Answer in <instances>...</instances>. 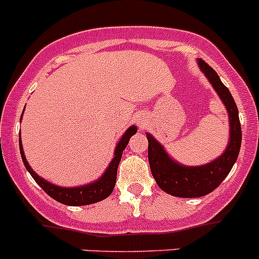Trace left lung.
I'll return each instance as SVG.
<instances>
[{
    "label": "left lung",
    "mask_w": 259,
    "mask_h": 259,
    "mask_svg": "<svg viewBox=\"0 0 259 259\" xmlns=\"http://www.w3.org/2000/svg\"><path fill=\"white\" fill-rule=\"evenodd\" d=\"M197 64L228 111L229 140L224 152L206 164L186 165L173 159L164 147L150 133H147L148 159L155 182L164 192L185 199L201 197L212 192L232 170L242 144L239 112L232 94L207 63L197 58Z\"/></svg>",
    "instance_id": "1"
}]
</instances>
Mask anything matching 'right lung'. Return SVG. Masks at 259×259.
I'll return each instance as SVG.
<instances>
[{
	"instance_id": "obj_1",
	"label": "right lung",
	"mask_w": 259,
	"mask_h": 259,
	"mask_svg": "<svg viewBox=\"0 0 259 259\" xmlns=\"http://www.w3.org/2000/svg\"><path fill=\"white\" fill-rule=\"evenodd\" d=\"M25 110V109H24ZM24 114V111H22ZM22 119V115H21ZM20 119V122H21ZM138 132L137 126L132 125L130 127H127L126 132L122 134V137L120 138L119 142H117L116 147H115L114 152V158L111 159L110 164L107 165L105 172L102 173V176L97 180L92 181V182L86 183V185L82 186H74V187H63V186L54 185V183L49 182L45 178L40 177L34 169L29 165V162L26 160L25 157L24 149H22V143H21V135L19 137V145H20V153H21L22 162L24 165L26 167L27 172L31 175V177L34 178L35 182L45 191V192L49 195L52 199L57 200L58 202L64 205H68V206H82V205H91L95 202H99L105 200L106 197H109L111 195V192L114 191L115 183H116V175H117V167H119L120 159H121V155L124 149L126 148L127 143H129L130 138Z\"/></svg>"
}]
</instances>
